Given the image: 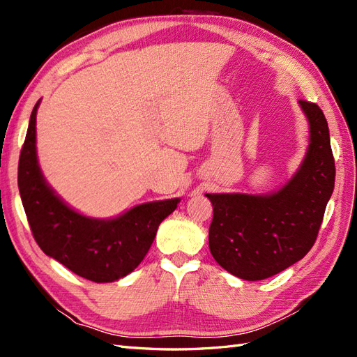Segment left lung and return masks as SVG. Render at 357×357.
Returning <instances> with one entry per match:
<instances>
[{
    "instance_id": "8db88e82",
    "label": "left lung",
    "mask_w": 357,
    "mask_h": 357,
    "mask_svg": "<svg viewBox=\"0 0 357 357\" xmlns=\"http://www.w3.org/2000/svg\"><path fill=\"white\" fill-rule=\"evenodd\" d=\"M298 102L310 125V144L284 186L265 195L205 193L214 211L210 252L223 269L248 282L282 273L310 252L333 192L326 117L317 104Z\"/></svg>"
}]
</instances>
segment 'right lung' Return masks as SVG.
Segmentation results:
<instances>
[{
	"label": "right lung",
	"mask_w": 357,
	"mask_h": 357,
	"mask_svg": "<svg viewBox=\"0 0 357 357\" xmlns=\"http://www.w3.org/2000/svg\"><path fill=\"white\" fill-rule=\"evenodd\" d=\"M37 101L20 150L17 185L32 235L47 256L95 283L132 273L152 245L160 222L180 198L139 204L112 219L80 214L63 202L43 176L37 158Z\"/></svg>",
	"instance_id": "1"
}]
</instances>
